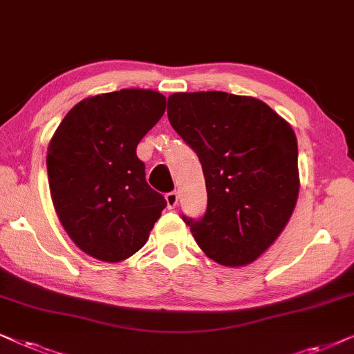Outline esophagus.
Returning <instances> with one entry per match:
<instances>
[{
    "mask_svg": "<svg viewBox=\"0 0 354 354\" xmlns=\"http://www.w3.org/2000/svg\"><path fill=\"white\" fill-rule=\"evenodd\" d=\"M165 199H167L168 209H174V207H176V204H178V192H174V191L168 192V194L165 196Z\"/></svg>",
    "mask_w": 354,
    "mask_h": 354,
    "instance_id": "obj_1",
    "label": "esophagus"
}]
</instances>
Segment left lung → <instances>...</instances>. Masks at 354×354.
<instances>
[{
    "label": "left lung",
    "mask_w": 354,
    "mask_h": 354,
    "mask_svg": "<svg viewBox=\"0 0 354 354\" xmlns=\"http://www.w3.org/2000/svg\"><path fill=\"white\" fill-rule=\"evenodd\" d=\"M167 111L205 176L204 216L183 220L212 261L248 266L283 232L298 201L293 128L262 100L226 92L173 93Z\"/></svg>",
    "instance_id": "8db88e82"
}]
</instances>
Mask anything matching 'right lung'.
Segmentation results:
<instances>
[{
  "instance_id": "right-lung-1",
  "label": "right lung",
  "mask_w": 354,
  "mask_h": 354,
  "mask_svg": "<svg viewBox=\"0 0 354 354\" xmlns=\"http://www.w3.org/2000/svg\"><path fill=\"white\" fill-rule=\"evenodd\" d=\"M165 106L162 93L144 88L84 98L50 140L46 171L56 215L75 246L98 261L138 252L167 207L136 155Z\"/></svg>"
}]
</instances>
